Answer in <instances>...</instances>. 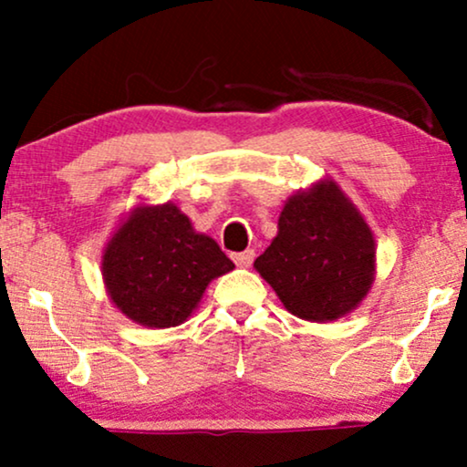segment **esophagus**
Wrapping results in <instances>:
<instances>
[{
    "label": "esophagus",
    "mask_w": 467,
    "mask_h": 467,
    "mask_svg": "<svg viewBox=\"0 0 467 467\" xmlns=\"http://www.w3.org/2000/svg\"><path fill=\"white\" fill-rule=\"evenodd\" d=\"M232 260L235 262V266H243V268H249L253 260H255V251L253 249H246L243 253H234Z\"/></svg>",
    "instance_id": "obj_1"
}]
</instances>
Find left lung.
<instances>
[{
  "label": "left lung",
  "instance_id": "8db88e82",
  "mask_svg": "<svg viewBox=\"0 0 467 467\" xmlns=\"http://www.w3.org/2000/svg\"><path fill=\"white\" fill-rule=\"evenodd\" d=\"M374 238L336 182L322 180L285 201L279 232L257 257V273L303 320H337L364 301L374 281Z\"/></svg>",
  "mask_w": 467,
  "mask_h": 467
}]
</instances>
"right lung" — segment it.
I'll return each mask as SVG.
<instances>
[{"label": "right lung", "instance_id": "add662e5", "mask_svg": "<svg viewBox=\"0 0 467 467\" xmlns=\"http://www.w3.org/2000/svg\"><path fill=\"white\" fill-rule=\"evenodd\" d=\"M234 270L214 240L172 203L140 205L120 223L101 260L112 303L142 327L169 329L197 307L212 279Z\"/></svg>", "mask_w": 467, "mask_h": 467}]
</instances>
